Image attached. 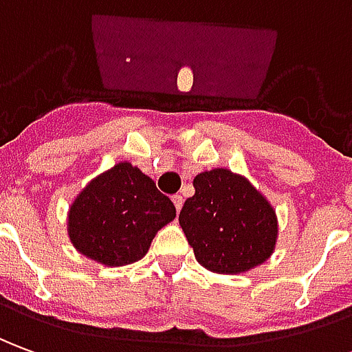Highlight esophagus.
<instances>
[{
    "instance_id": "34e87169",
    "label": "esophagus",
    "mask_w": 352,
    "mask_h": 352,
    "mask_svg": "<svg viewBox=\"0 0 352 352\" xmlns=\"http://www.w3.org/2000/svg\"><path fill=\"white\" fill-rule=\"evenodd\" d=\"M172 203H174V207H176V210L180 212L182 205H184V197H182V195H174V197H172Z\"/></svg>"
}]
</instances>
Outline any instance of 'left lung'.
Masks as SVG:
<instances>
[{
	"label": "left lung",
	"instance_id": "8db88e82",
	"mask_svg": "<svg viewBox=\"0 0 352 352\" xmlns=\"http://www.w3.org/2000/svg\"><path fill=\"white\" fill-rule=\"evenodd\" d=\"M193 188L195 195L184 203L178 220L201 266L241 274L272 254L278 218L243 176L214 168L197 174Z\"/></svg>",
	"mask_w": 352,
	"mask_h": 352
}]
</instances>
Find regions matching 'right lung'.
<instances>
[{"instance_id":"right-lung-1","label":"right lung","mask_w":352,"mask_h":352,"mask_svg":"<svg viewBox=\"0 0 352 352\" xmlns=\"http://www.w3.org/2000/svg\"><path fill=\"white\" fill-rule=\"evenodd\" d=\"M176 217L172 201L130 162H118L91 180L69 212L70 241L105 266L140 261L155 234Z\"/></svg>"}]
</instances>
